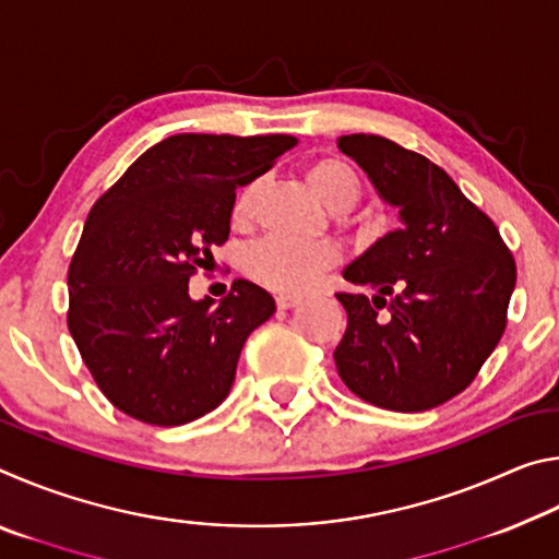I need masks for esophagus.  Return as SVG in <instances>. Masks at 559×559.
Wrapping results in <instances>:
<instances>
[{"mask_svg":"<svg viewBox=\"0 0 559 559\" xmlns=\"http://www.w3.org/2000/svg\"><path fill=\"white\" fill-rule=\"evenodd\" d=\"M276 302H278L281 310H288V308H293V306H298L300 296H290V293H281V296L276 298Z\"/></svg>","mask_w":559,"mask_h":559,"instance_id":"obj_1","label":"esophagus"}]
</instances>
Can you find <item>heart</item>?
I'll use <instances>...</instances> for the list:
<instances>
[{"label": "heart", "instance_id": "obj_1", "mask_svg": "<svg viewBox=\"0 0 559 559\" xmlns=\"http://www.w3.org/2000/svg\"><path fill=\"white\" fill-rule=\"evenodd\" d=\"M308 182L330 210L347 212L357 204L362 187L353 167L337 157L316 159L308 167ZM257 185L246 187L234 204V222L243 224L251 216ZM337 261V249L330 241H306L293 236H269L253 243L243 257V269L261 286L281 293H302Z\"/></svg>", "mask_w": 559, "mask_h": 559}]
</instances>
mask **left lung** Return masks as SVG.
I'll return each instance as SVG.
<instances>
[{"label": "left lung", "mask_w": 559, "mask_h": 559, "mask_svg": "<svg viewBox=\"0 0 559 559\" xmlns=\"http://www.w3.org/2000/svg\"><path fill=\"white\" fill-rule=\"evenodd\" d=\"M337 147L400 210L384 234L343 271L347 330L337 374L359 400L392 412H427L476 380L503 337L515 288L513 253L496 224L419 153L380 135H343Z\"/></svg>", "instance_id": "8db88e82"}]
</instances>
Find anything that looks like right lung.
<instances>
[{
    "mask_svg": "<svg viewBox=\"0 0 559 559\" xmlns=\"http://www.w3.org/2000/svg\"><path fill=\"white\" fill-rule=\"evenodd\" d=\"M296 143L182 132L145 150L93 204L69 266V330L122 414L182 427L226 400L246 337L276 302L243 278L219 302L192 300L189 276L229 239L236 187Z\"/></svg>",
    "mask_w": 559,
    "mask_h": 559,
    "instance_id": "1",
    "label": "right lung"
}]
</instances>
